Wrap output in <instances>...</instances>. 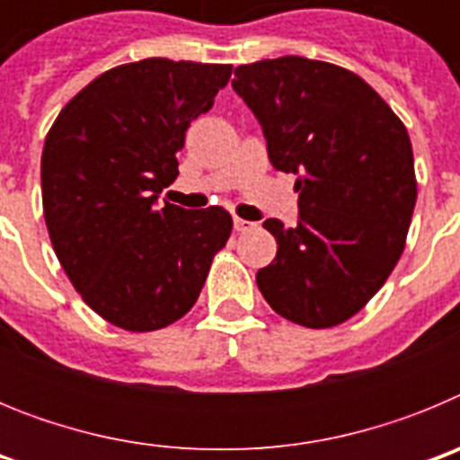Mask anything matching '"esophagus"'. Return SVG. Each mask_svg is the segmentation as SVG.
<instances>
[{
  "label": "esophagus",
  "instance_id": "1",
  "mask_svg": "<svg viewBox=\"0 0 460 460\" xmlns=\"http://www.w3.org/2000/svg\"><path fill=\"white\" fill-rule=\"evenodd\" d=\"M233 226H234V230H237V233H246V230H251V227H255V223L243 221V218L234 217V218H233Z\"/></svg>",
  "mask_w": 460,
  "mask_h": 460
}]
</instances>
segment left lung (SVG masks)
Masks as SVG:
<instances>
[{"instance_id": "left-lung-1", "label": "left lung", "mask_w": 460, "mask_h": 460, "mask_svg": "<svg viewBox=\"0 0 460 460\" xmlns=\"http://www.w3.org/2000/svg\"><path fill=\"white\" fill-rule=\"evenodd\" d=\"M270 161L296 174L299 221L267 218L276 258L255 276L279 315L311 329L350 320L405 249L417 200L412 145L380 93L336 64L279 57L234 68Z\"/></svg>"}]
</instances>
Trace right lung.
<instances>
[{
  "mask_svg": "<svg viewBox=\"0 0 460 460\" xmlns=\"http://www.w3.org/2000/svg\"><path fill=\"white\" fill-rule=\"evenodd\" d=\"M230 73L164 57L121 64L75 93L48 131L40 190L52 249L84 304L115 327L154 332L186 315L233 233L223 207H156L180 174L186 128Z\"/></svg>",
  "mask_w": 460,
  "mask_h": 460,
  "instance_id": "1",
  "label": "right lung"
}]
</instances>
